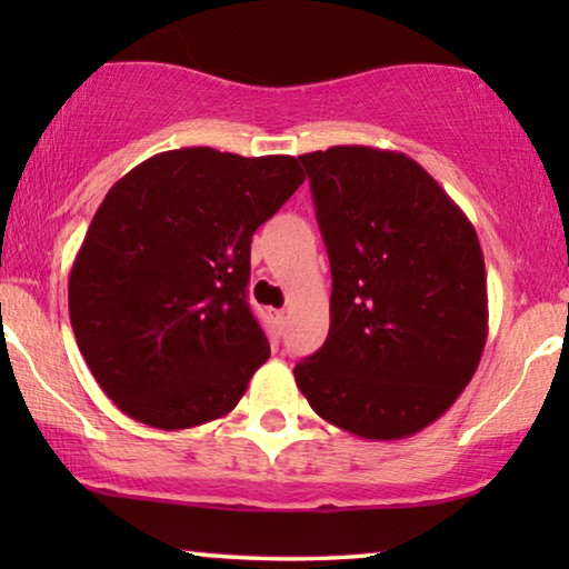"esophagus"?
Returning a JSON list of instances; mask_svg holds the SVG:
<instances>
[{"label": "esophagus", "mask_w": 569, "mask_h": 569, "mask_svg": "<svg viewBox=\"0 0 569 569\" xmlns=\"http://www.w3.org/2000/svg\"><path fill=\"white\" fill-rule=\"evenodd\" d=\"M284 318H287V310H274V321H277V326H284Z\"/></svg>", "instance_id": "esophagus-1"}]
</instances>
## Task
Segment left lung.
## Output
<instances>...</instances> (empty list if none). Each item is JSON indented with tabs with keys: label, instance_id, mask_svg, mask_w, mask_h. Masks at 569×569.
<instances>
[{
	"label": "left lung",
	"instance_id": "obj_1",
	"mask_svg": "<svg viewBox=\"0 0 569 569\" xmlns=\"http://www.w3.org/2000/svg\"><path fill=\"white\" fill-rule=\"evenodd\" d=\"M331 261V326L295 380L326 422L409 438L479 368L487 274L477 230L403 152L339 144L300 154Z\"/></svg>",
	"mask_w": 569,
	"mask_h": 569
}]
</instances>
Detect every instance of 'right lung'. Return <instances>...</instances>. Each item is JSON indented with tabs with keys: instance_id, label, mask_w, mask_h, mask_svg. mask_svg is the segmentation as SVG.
Listing matches in <instances>:
<instances>
[{
	"instance_id": "obj_1",
	"label": "right lung",
	"mask_w": 569,
	"mask_h": 569,
	"mask_svg": "<svg viewBox=\"0 0 569 569\" xmlns=\"http://www.w3.org/2000/svg\"><path fill=\"white\" fill-rule=\"evenodd\" d=\"M302 181L290 154L183 147L111 186L72 263L69 318L123 415L186 430L236 409L269 360L246 295L251 238Z\"/></svg>"
}]
</instances>
